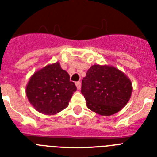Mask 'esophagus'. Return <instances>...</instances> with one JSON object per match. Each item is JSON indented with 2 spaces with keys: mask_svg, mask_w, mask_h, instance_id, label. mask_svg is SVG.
<instances>
[{
  "mask_svg": "<svg viewBox=\"0 0 157 157\" xmlns=\"http://www.w3.org/2000/svg\"><path fill=\"white\" fill-rule=\"evenodd\" d=\"M75 86H76V87H77L78 90H80V89H81V86H82L81 82H76Z\"/></svg>",
  "mask_w": 157,
  "mask_h": 157,
  "instance_id": "obj_1",
  "label": "esophagus"
}]
</instances>
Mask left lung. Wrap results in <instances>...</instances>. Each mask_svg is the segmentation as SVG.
<instances>
[{
  "mask_svg": "<svg viewBox=\"0 0 157 157\" xmlns=\"http://www.w3.org/2000/svg\"><path fill=\"white\" fill-rule=\"evenodd\" d=\"M81 92L88 109L101 116H112L127 104L132 83L116 67L94 64L83 78Z\"/></svg>",
  "mask_w": 157,
  "mask_h": 157,
  "instance_id": "left-lung-1",
  "label": "left lung"
}]
</instances>
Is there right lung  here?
Here are the masks:
<instances>
[{"mask_svg": "<svg viewBox=\"0 0 157 157\" xmlns=\"http://www.w3.org/2000/svg\"><path fill=\"white\" fill-rule=\"evenodd\" d=\"M77 88L58 62L48 64L30 77L26 88L30 103L37 112L55 115L67 107Z\"/></svg>", "mask_w": 157, "mask_h": 157, "instance_id": "add662e5", "label": "right lung"}]
</instances>
